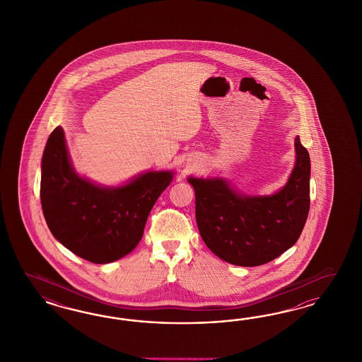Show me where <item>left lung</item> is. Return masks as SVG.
Returning a JSON list of instances; mask_svg holds the SVG:
<instances>
[{"label": "left lung", "instance_id": "left-lung-1", "mask_svg": "<svg viewBox=\"0 0 362 362\" xmlns=\"http://www.w3.org/2000/svg\"><path fill=\"white\" fill-rule=\"evenodd\" d=\"M296 165L286 185L269 197H247L224 179L188 177L195 189L197 228L221 260L240 267L272 262L300 238L309 212L310 159L295 139Z\"/></svg>", "mask_w": 362, "mask_h": 362}]
</instances>
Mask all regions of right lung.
I'll return each mask as SVG.
<instances>
[{
	"label": "right lung",
	"instance_id": "right-lung-1",
	"mask_svg": "<svg viewBox=\"0 0 362 362\" xmlns=\"http://www.w3.org/2000/svg\"><path fill=\"white\" fill-rule=\"evenodd\" d=\"M173 176V171H150L124 186H97L71 167L65 132L58 126L42 155L45 220L55 239L79 257L94 264L115 262L138 245L148 214Z\"/></svg>",
	"mask_w": 362,
	"mask_h": 362
}]
</instances>
